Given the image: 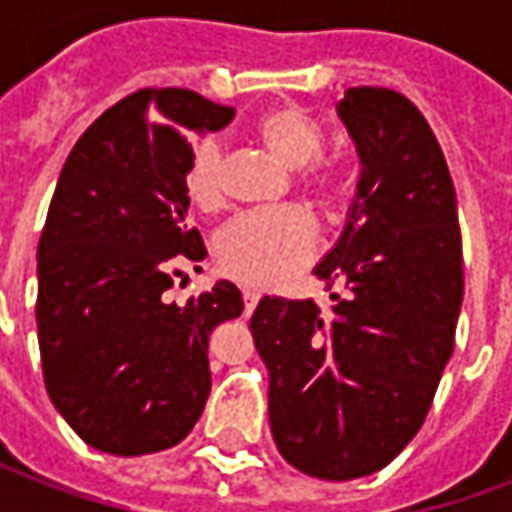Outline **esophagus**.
<instances>
[{"instance_id":"1","label":"esophagus","mask_w":512,"mask_h":512,"mask_svg":"<svg viewBox=\"0 0 512 512\" xmlns=\"http://www.w3.org/2000/svg\"><path fill=\"white\" fill-rule=\"evenodd\" d=\"M257 299H260V296H257L255 290H244V312L246 315H252V310L257 307Z\"/></svg>"}]
</instances>
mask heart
<instances>
[{"mask_svg":"<svg viewBox=\"0 0 512 512\" xmlns=\"http://www.w3.org/2000/svg\"><path fill=\"white\" fill-rule=\"evenodd\" d=\"M255 136L274 156L293 169V180L326 208L348 200L351 183L343 167L323 150L321 128L299 106H277L257 117ZM222 145L202 139L194 145L189 167L183 172V189L194 208L213 213L222 208ZM321 230L304 208H274L238 216L216 238V263L224 274L246 288H274L310 263L318 252Z\"/></svg>","mask_w":512,"mask_h":512,"instance_id":"heart-1","label":"heart"}]
</instances>
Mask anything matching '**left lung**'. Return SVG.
I'll return each instance as SVG.
<instances>
[{"label":"left lung","mask_w":512,"mask_h":512,"mask_svg":"<svg viewBox=\"0 0 512 512\" xmlns=\"http://www.w3.org/2000/svg\"><path fill=\"white\" fill-rule=\"evenodd\" d=\"M337 115L362 175L315 277L348 293L332 312L266 296L249 323L279 455L318 480L367 477L417 436L463 301L455 189L428 120L386 87L345 90Z\"/></svg>","instance_id":"1"}]
</instances>
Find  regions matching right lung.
Masks as SVG:
<instances>
[{
    "mask_svg": "<svg viewBox=\"0 0 512 512\" xmlns=\"http://www.w3.org/2000/svg\"><path fill=\"white\" fill-rule=\"evenodd\" d=\"M235 109L180 87H145L87 128L51 197L38 244V343L51 403L90 447L147 455L200 419L208 340L244 312L233 282L164 293L205 252L186 224L189 131H216Z\"/></svg>",
    "mask_w": 512,
    "mask_h": 512,
    "instance_id": "right-lung-1",
    "label": "right lung"
}]
</instances>
